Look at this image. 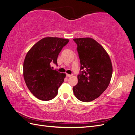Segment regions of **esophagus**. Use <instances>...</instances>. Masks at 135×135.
<instances>
[{
	"instance_id": "esophagus-1",
	"label": "esophagus",
	"mask_w": 135,
	"mask_h": 135,
	"mask_svg": "<svg viewBox=\"0 0 135 135\" xmlns=\"http://www.w3.org/2000/svg\"><path fill=\"white\" fill-rule=\"evenodd\" d=\"M72 76L71 74H66V76H67V77H70V76Z\"/></svg>"
}]
</instances>
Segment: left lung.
<instances>
[{"instance_id":"8db88e82","label":"left lung","mask_w":135,"mask_h":135,"mask_svg":"<svg viewBox=\"0 0 135 135\" xmlns=\"http://www.w3.org/2000/svg\"><path fill=\"white\" fill-rule=\"evenodd\" d=\"M77 51L80 62L78 82L73 87L78 99L89 102L99 97L108 87L113 67L109 56L104 48L90 38H76Z\"/></svg>"}]
</instances>
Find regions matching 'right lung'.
Returning a JSON list of instances; mask_svg holds the SVG:
<instances>
[{
    "label": "right lung",
    "mask_w": 135,
    "mask_h": 135,
    "mask_svg": "<svg viewBox=\"0 0 135 135\" xmlns=\"http://www.w3.org/2000/svg\"><path fill=\"white\" fill-rule=\"evenodd\" d=\"M69 39L46 37L35 44L26 55L23 62V78L30 91L38 99H54L64 82L65 74L51 68V62L57 65L58 56Z\"/></svg>",
    "instance_id": "right-lung-1"
}]
</instances>
